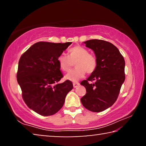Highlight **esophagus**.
<instances>
[{
    "instance_id": "esophagus-1",
    "label": "esophagus",
    "mask_w": 146,
    "mask_h": 146,
    "mask_svg": "<svg viewBox=\"0 0 146 146\" xmlns=\"http://www.w3.org/2000/svg\"><path fill=\"white\" fill-rule=\"evenodd\" d=\"M73 87L74 88H76L79 84H79L78 82H73Z\"/></svg>"
}]
</instances>
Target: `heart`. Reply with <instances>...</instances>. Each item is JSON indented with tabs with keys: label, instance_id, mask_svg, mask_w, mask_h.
I'll return each mask as SVG.
<instances>
[{
	"label": "heart",
	"instance_id": "obj_1",
	"mask_svg": "<svg viewBox=\"0 0 146 146\" xmlns=\"http://www.w3.org/2000/svg\"><path fill=\"white\" fill-rule=\"evenodd\" d=\"M57 62L60 70L68 72L75 62V68L66 75V78L71 81H77L84 76L86 72L91 74L97 68V59L95 55L89 53L88 49L82 46H76L68 51V56L61 53L58 56Z\"/></svg>",
	"mask_w": 146,
	"mask_h": 146
}]
</instances>
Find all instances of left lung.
<instances>
[{"label":"left lung","mask_w":146,"mask_h":146,"mask_svg":"<svg viewBox=\"0 0 146 146\" xmlns=\"http://www.w3.org/2000/svg\"><path fill=\"white\" fill-rule=\"evenodd\" d=\"M94 51L97 68L80 84L86 93L81 98L84 107L93 112H101L114 104L125 80V60L117 47L108 41L92 39L84 42Z\"/></svg>","instance_id":"1"}]
</instances>
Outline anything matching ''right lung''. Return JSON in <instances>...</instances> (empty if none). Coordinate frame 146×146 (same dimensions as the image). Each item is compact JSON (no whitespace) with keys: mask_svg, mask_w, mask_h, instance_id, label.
<instances>
[{"mask_svg":"<svg viewBox=\"0 0 146 146\" xmlns=\"http://www.w3.org/2000/svg\"><path fill=\"white\" fill-rule=\"evenodd\" d=\"M71 42H38L26 51L19 61L17 79L28 108L42 116L55 114L73 88L71 81L62 83L57 57Z\"/></svg>","mask_w":146,"mask_h":146,"instance_id":"add662e5","label":"right lung"}]
</instances>
